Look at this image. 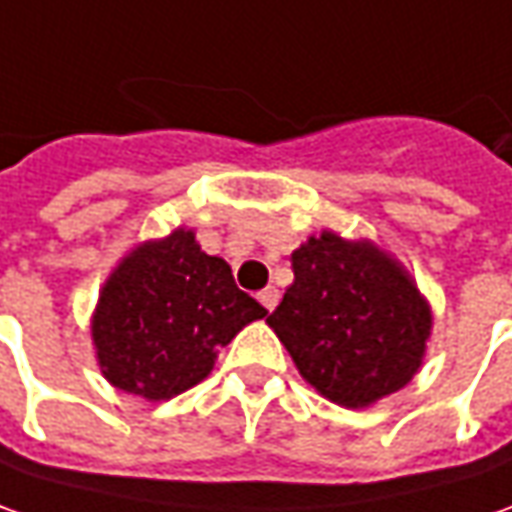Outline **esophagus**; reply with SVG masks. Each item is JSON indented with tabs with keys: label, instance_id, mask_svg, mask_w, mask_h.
I'll use <instances>...</instances> for the list:
<instances>
[{
	"label": "esophagus",
	"instance_id": "1",
	"mask_svg": "<svg viewBox=\"0 0 512 512\" xmlns=\"http://www.w3.org/2000/svg\"><path fill=\"white\" fill-rule=\"evenodd\" d=\"M257 300L263 303V309L266 311H274L277 309V303H280V291L274 289V286H266V289L257 294Z\"/></svg>",
	"mask_w": 512,
	"mask_h": 512
}]
</instances>
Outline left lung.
I'll list each match as a JSON object with an SVG mask.
<instances>
[{
	"instance_id": "obj_1",
	"label": "left lung",
	"mask_w": 512,
	"mask_h": 512,
	"mask_svg": "<svg viewBox=\"0 0 512 512\" xmlns=\"http://www.w3.org/2000/svg\"><path fill=\"white\" fill-rule=\"evenodd\" d=\"M291 269L266 323L309 385L343 408H368L414 379L433 317L399 260L371 240L320 232L294 249Z\"/></svg>"
}]
</instances>
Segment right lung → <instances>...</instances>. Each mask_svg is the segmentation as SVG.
Returning a JSON list of instances; mask_svg holds the SVG:
<instances>
[{"mask_svg": "<svg viewBox=\"0 0 512 512\" xmlns=\"http://www.w3.org/2000/svg\"><path fill=\"white\" fill-rule=\"evenodd\" d=\"M260 317L266 309L235 286L229 263L175 229L135 246L107 277L93 345L110 385L161 402L209 377L223 345Z\"/></svg>", "mask_w": 512, "mask_h": 512, "instance_id": "obj_1", "label": "right lung"}]
</instances>
